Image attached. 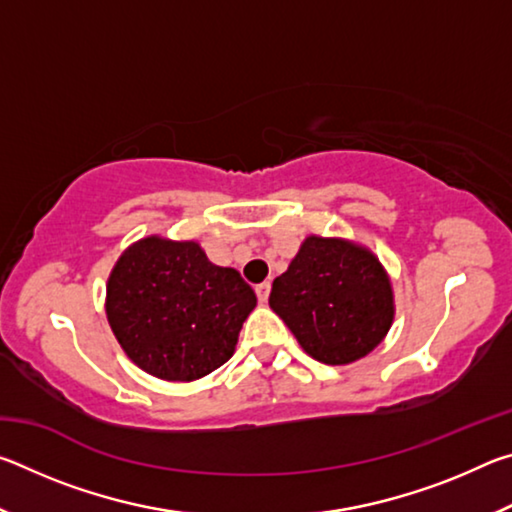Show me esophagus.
I'll list each match as a JSON object with an SVG mask.
<instances>
[{"mask_svg": "<svg viewBox=\"0 0 512 512\" xmlns=\"http://www.w3.org/2000/svg\"><path fill=\"white\" fill-rule=\"evenodd\" d=\"M255 293H257V298H259V302H264L268 300V293H271V282H262V284H257L255 287Z\"/></svg>", "mask_w": 512, "mask_h": 512, "instance_id": "esophagus-1", "label": "esophagus"}]
</instances>
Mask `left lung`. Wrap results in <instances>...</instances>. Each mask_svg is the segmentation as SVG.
Here are the masks:
<instances>
[{"instance_id": "left-lung-1", "label": "left lung", "mask_w": 512, "mask_h": 512, "mask_svg": "<svg viewBox=\"0 0 512 512\" xmlns=\"http://www.w3.org/2000/svg\"><path fill=\"white\" fill-rule=\"evenodd\" d=\"M268 305L309 357L345 366L366 357L393 325L391 277L379 259L348 239L311 235L273 280Z\"/></svg>"}]
</instances>
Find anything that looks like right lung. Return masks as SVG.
I'll list each match as a JSON object with an SVG mask.
<instances>
[{
  "label": "right lung",
  "instance_id": "1",
  "mask_svg": "<svg viewBox=\"0 0 512 512\" xmlns=\"http://www.w3.org/2000/svg\"><path fill=\"white\" fill-rule=\"evenodd\" d=\"M255 291L196 241L158 235L128 246L108 277L106 316L128 359L167 381H194L232 357Z\"/></svg>",
  "mask_w": 512,
  "mask_h": 512
}]
</instances>
